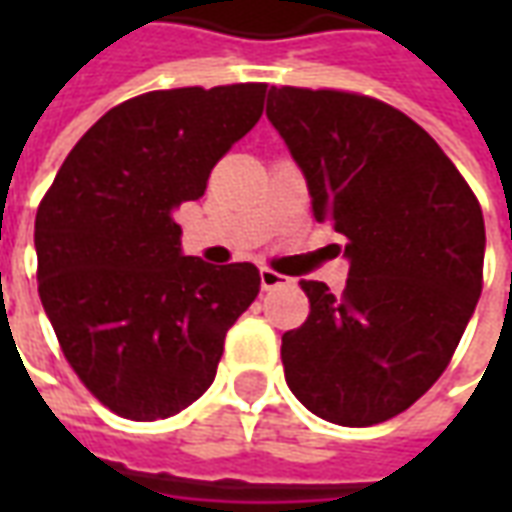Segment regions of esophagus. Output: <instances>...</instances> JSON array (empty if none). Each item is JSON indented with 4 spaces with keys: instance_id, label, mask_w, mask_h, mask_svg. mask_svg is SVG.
Wrapping results in <instances>:
<instances>
[{
    "instance_id": "34e87169",
    "label": "esophagus",
    "mask_w": 512,
    "mask_h": 512,
    "mask_svg": "<svg viewBox=\"0 0 512 512\" xmlns=\"http://www.w3.org/2000/svg\"><path fill=\"white\" fill-rule=\"evenodd\" d=\"M285 282H288V277H282V274L271 271V268H263V271H260V285H263V290H274L279 288V285H285Z\"/></svg>"
}]
</instances>
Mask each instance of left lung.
Masks as SVG:
<instances>
[{"mask_svg": "<svg viewBox=\"0 0 512 512\" xmlns=\"http://www.w3.org/2000/svg\"><path fill=\"white\" fill-rule=\"evenodd\" d=\"M266 117L351 266L343 296L301 282L310 318L282 334L285 381L326 422L378 425L436 384L474 315L480 202L436 139L376 98L271 87Z\"/></svg>", "mask_w": 512, "mask_h": 512, "instance_id": "1", "label": "left lung"}]
</instances>
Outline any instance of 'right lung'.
<instances>
[{
    "instance_id": "1",
    "label": "right lung",
    "mask_w": 512,
    "mask_h": 512,
    "mask_svg": "<svg viewBox=\"0 0 512 512\" xmlns=\"http://www.w3.org/2000/svg\"><path fill=\"white\" fill-rule=\"evenodd\" d=\"M263 98L266 84L131 98L76 142L40 202L43 310L76 376L120 417L153 422L191 406L260 290L252 263L183 255L175 211L205 194Z\"/></svg>"
}]
</instances>
